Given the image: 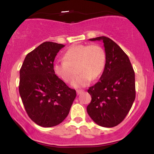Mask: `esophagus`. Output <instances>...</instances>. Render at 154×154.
I'll use <instances>...</instances> for the list:
<instances>
[{"instance_id": "34e87169", "label": "esophagus", "mask_w": 154, "mask_h": 154, "mask_svg": "<svg viewBox=\"0 0 154 154\" xmlns=\"http://www.w3.org/2000/svg\"><path fill=\"white\" fill-rule=\"evenodd\" d=\"M76 92H77V94H78V95H79V94H81V93H83V90H76Z\"/></svg>"}]
</instances>
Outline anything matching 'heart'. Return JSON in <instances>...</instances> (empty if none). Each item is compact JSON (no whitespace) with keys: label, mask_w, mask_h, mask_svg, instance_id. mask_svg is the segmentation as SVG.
Returning a JSON list of instances; mask_svg holds the SVG:
<instances>
[{"label":"heart","mask_w":154,"mask_h":154,"mask_svg":"<svg viewBox=\"0 0 154 154\" xmlns=\"http://www.w3.org/2000/svg\"><path fill=\"white\" fill-rule=\"evenodd\" d=\"M63 62H56L52 66L54 74L66 83L74 79L77 67L79 75L72 83L75 88L89 85L92 79L102 75L106 64L104 50L98 45H74L69 48L64 54Z\"/></svg>","instance_id":"heart-1"}]
</instances>
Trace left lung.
Returning <instances> with one entry per match:
<instances>
[{"instance_id":"1","label":"left lung","mask_w":154,"mask_h":154,"mask_svg":"<svg viewBox=\"0 0 154 154\" xmlns=\"http://www.w3.org/2000/svg\"><path fill=\"white\" fill-rule=\"evenodd\" d=\"M89 40L104 43L106 64L100 81L88 90L92 100L87 111L97 125L112 128L123 121L135 99L134 71L127 54L109 38Z\"/></svg>"}]
</instances>
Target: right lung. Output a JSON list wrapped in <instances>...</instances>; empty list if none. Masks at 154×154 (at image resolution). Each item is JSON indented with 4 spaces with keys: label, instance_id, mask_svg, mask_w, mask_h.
<instances>
[{
    "label": "right lung",
    "instance_id": "obj_1",
    "mask_svg": "<svg viewBox=\"0 0 154 154\" xmlns=\"http://www.w3.org/2000/svg\"><path fill=\"white\" fill-rule=\"evenodd\" d=\"M65 45L44 42L27 54L20 71L19 91L27 114L42 127L62 123L68 116L75 90L54 74L52 66Z\"/></svg>",
    "mask_w": 154,
    "mask_h": 154
}]
</instances>
